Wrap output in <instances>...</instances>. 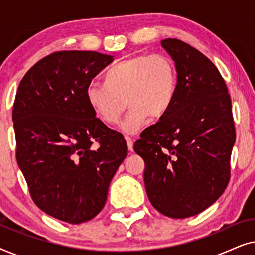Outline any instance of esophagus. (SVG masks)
I'll return each mask as SVG.
<instances>
[{"label": "esophagus", "instance_id": "obj_1", "mask_svg": "<svg viewBox=\"0 0 255 255\" xmlns=\"http://www.w3.org/2000/svg\"><path fill=\"white\" fill-rule=\"evenodd\" d=\"M125 140H127L128 149L132 151V147H133V139H132L131 137H128V135H127V137H125Z\"/></svg>", "mask_w": 255, "mask_h": 255}]
</instances>
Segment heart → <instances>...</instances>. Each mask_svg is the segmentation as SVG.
<instances>
[{
    "mask_svg": "<svg viewBox=\"0 0 255 255\" xmlns=\"http://www.w3.org/2000/svg\"><path fill=\"white\" fill-rule=\"evenodd\" d=\"M103 82L87 88L89 107L104 123L116 125L128 104L131 110L122 128L133 133L149 118L161 120L169 113L176 99L179 75L175 62L167 55L139 54L110 67Z\"/></svg>",
    "mask_w": 255,
    "mask_h": 255,
    "instance_id": "1",
    "label": "heart"
}]
</instances>
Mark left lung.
Returning a JSON list of instances; mask_svg holds the SVG:
<instances>
[{
  "mask_svg": "<svg viewBox=\"0 0 255 255\" xmlns=\"http://www.w3.org/2000/svg\"><path fill=\"white\" fill-rule=\"evenodd\" d=\"M161 45L175 61L176 99L165 117L141 132L133 148L145 161L153 207L167 217L187 218L210 207L228 187L236 141L231 97L203 53L176 38Z\"/></svg>",
  "mask_w": 255,
  "mask_h": 255,
  "instance_id": "1",
  "label": "left lung"
}]
</instances>
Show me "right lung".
Segmentation results:
<instances>
[{"label":"right lung","mask_w":255,"mask_h":255,"mask_svg":"<svg viewBox=\"0 0 255 255\" xmlns=\"http://www.w3.org/2000/svg\"><path fill=\"white\" fill-rule=\"evenodd\" d=\"M113 60L93 51L48 54L23 76L13 102L16 159L31 198L71 224L102 210L128 154L123 135L103 124L86 99L92 80Z\"/></svg>","instance_id":"right-lung-1"}]
</instances>
